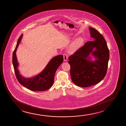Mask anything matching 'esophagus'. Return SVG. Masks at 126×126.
I'll list each match as a JSON object with an SVG mask.
<instances>
[{"mask_svg":"<svg viewBox=\"0 0 126 126\" xmlns=\"http://www.w3.org/2000/svg\"><path fill=\"white\" fill-rule=\"evenodd\" d=\"M64 61H67V59H68V57L66 54H64Z\"/></svg>","mask_w":126,"mask_h":126,"instance_id":"1","label":"esophagus"}]
</instances>
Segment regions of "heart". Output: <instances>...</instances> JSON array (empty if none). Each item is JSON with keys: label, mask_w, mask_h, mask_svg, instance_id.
Masks as SVG:
<instances>
[{"label": "heart", "mask_w": 126, "mask_h": 126, "mask_svg": "<svg viewBox=\"0 0 126 126\" xmlns=\"http://www.w3.org/2000/svg\"><path fill=\"white\" fill-rule=\"evenodd\" d=\"M84 40L83 37H79L77 38L73 42L69 49V52L71 53H73L76 51L80 47L83 45Z\"/></svg>", "instance_id": "1"}]
</instances>
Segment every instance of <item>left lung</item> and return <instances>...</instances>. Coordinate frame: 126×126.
I'll list each match as a JSON object with an SVG mask.
<instances>
[{"instance_id":"8db88e82","label":"left lung","mask_w":126,"mask_h":126,"mask_svg":"<svg viewBox=\"0 0 126 126\" xmlns=\"http://www.w3.org/2000/svg\"><path fill=\"white\" fill-rule=\"evenodd\" d=\"M89 29L94 41L85 43L69 57L68 62L73 82L82 87L97 84L103 79L109 59V51L103 36L95 28L90 27ZM90 54L95 61L91 60Z\"/></svg>"}]
</instances>
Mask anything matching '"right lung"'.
Instances as JSON below:
<instances>
[{
    "label": "right lung",
    "instance_id": "obj_1",
    "mask_svg": "<svg viewBox=\"0 0 126 126\" xmlns=\"http://www.w3.org/2000/svg\"><path fill=\"white\" fill-rule=\"evenodd\" d=\"M21 34L17 40L12 55V63L16 78L19 83L28 89L33 91H43L50 89L54 81L55 72L63 62V55H57L50 60L46 67L39 74L32 78H25L20 74L18 62L16 52L22 38Z\"/></svg>",
    "mask_w": 126,
    "mask_h": 126
}]
</instances>
